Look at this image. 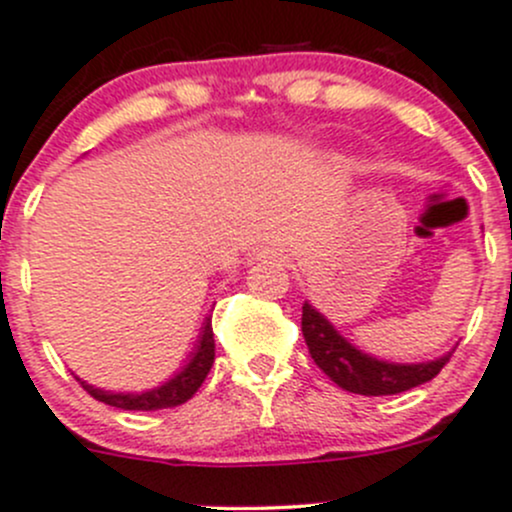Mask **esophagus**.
Here are the masks:
<instances>
[{
    "instance_id": "1",
    "label": "esophagus",
    "mask_w": 512,
    "mask_h": 512,
    "mask_svg": "<svg viewBox=\"0 0 512 512\" xmlns=\"http://www.w3.org/2000/svg\"><path fill=\"white\" fill-rule=\"evenodd\" d=\"M265 255H270V257H272V255H275V252H272V250H265Z\"/></svg>"
}]
</instances>
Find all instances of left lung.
I'll return each mask as SVG.
<instances>
[{
  "instance_id": "left-lung-1",
  "label": "left lung",
  "mask_w": 512,
  "mask_h": 512,
  "mask_svg": "<svg viewBox=\"0 0 512 512\" xmlns=\"http://www.w3.org/2000/svg\"><path fill=\"white\" fill-rule=\"evenodd\" d=\"M302 334L314 364L344 391L361 396L401 394V391L414 389L418 384H426L456 352L453 349V352L438 356L433 361H423V364H394V361L376 359V356L364 354L354 344H349L332 327V322L309 302H304L302 307Z\"/></svg>"
}]
</instances>
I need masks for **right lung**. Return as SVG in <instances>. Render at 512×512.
<instances>
[{"label": "right lung", "instance_id": "add662e5", "mask_svg": "<svg viewBox=\"0 0 512 512\" xmlns=\"http://www.w3.org/2000/svg\"><path fill=\"white\" fill-rule=\"evenodd\" d=\"M215 361V339H213V324L210 319H205L203 334L198 339V347H195L193 356H190L188 364L168 379L165 384L156 386L151 391H141V394H113V391L96 389V386L86 384L76 376L81 386L94 396L96 401H103L108 406H116L123 411H158V409H173V406L185 404L188 399H193L195 391L200 389V384L208 376L210 366Z\"/></svg>", "mask_w": 512, "mask_h": 512}]
</instances>
